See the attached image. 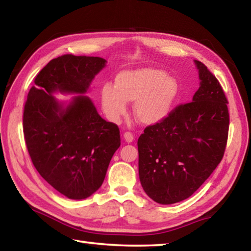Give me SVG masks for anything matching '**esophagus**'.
<instances>
[{
  "label": "esophagus",
  "instance_id": "esophagus-1",
  "mask_svg": "<svg viewBox=\"0 0 251 251\" xmlns=\"http://www.w3.org/2000/svg\"><path fill=\"white\" fill-rule=\"evenodd\" d=\"M124 139L126 140V143H131L134 140V135L129 131H126V133H124Z\"/></svg>",
  "mask_w": 251,
  "mask_h": 251
}]
</instances>
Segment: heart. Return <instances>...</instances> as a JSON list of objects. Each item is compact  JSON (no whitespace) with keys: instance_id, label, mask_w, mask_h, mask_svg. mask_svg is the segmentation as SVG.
Returning a JSON list of instances; mask_svg holds the SVG:
<instances>
[{"instance_id":"obj_1","label":"heart","mask_w":251,"mask_h":251,"mask_svg":"<svg viewBox=\"0 0 251 251\" xmlns=\"http://www.w3.org/2000/svg\"><path fill=\"white\" fill-rule=\"evenodd\" d=\"M177 81L156 68L122 71L115 86L102 88L101 102L105 115L118 122L127 111V103L135 102L136 118L146 125H156L170 116L179 98Z\"/></svg>"}]
</instances>
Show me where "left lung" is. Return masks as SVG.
I'll return each instance as SVG.
<instances>
[{
  "instance_id": "left-lung-1",
  "label": "left lung",
  "mask_w": 251,
  "mask_h": 251,
  "mask_svg": "<svg viewBox=\"0 0 251 251\" xmlns=\"http://www.w3.org/2000/svg\"><path fill=\"white\" fill-rule=\"evenodd\" d=\"M200 88L192 102L146 127L138 138L139 179L146 194L159 204L191 197L224 156L229 128L227 99L220 82L201 61Z\"/></svg>"
}]
</instances>
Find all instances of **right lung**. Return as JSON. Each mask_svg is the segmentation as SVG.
Returning <instances> with one entry per match:
<instances>
[{
    "label": "right lung",
    "mask_w": 251,
    "mask_h": 251,
    "mask_svg": "<svg viewBox=\"0 0 251 251\" xmlns=\"http://www.w3.org/2000/svg\"><path fill=\"white\" fill-rule=\"evenodd\" d=\"M100 57L63 54L34 80L23 114L25 143L36 170L58 192L83 200L102 185L114 152L121 146L116 124L99 115L83 93L105 67ZM79 94L67 107L52 93Z\"/></svg>",
    "instance_id": "obj_1"
}]
</instances>
